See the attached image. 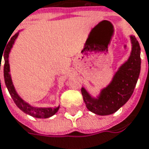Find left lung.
I'll use <instances>...</instances> for the list:
<instances>
[{
  "instance_id": "obj_1",
  "label": "left lung",
  "mask_w": 149,
  "mask_h": 149,
  "mask_svg": "<svg viewBox=\"0 0 149 149\" xmlns=\"http://www.w3.org/2000/svg\"><path fill=\"white\" fill-rule=\"evenodd\" d=\"M130 41L132 50L128 59L120 66L111 81L99 93L94 97L81 87L83 101L90 112L100 116L113 114L131 97L140 74L141 48L135 36L130 35Z\"/></svg>"
}]
</instances>
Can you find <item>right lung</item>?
Listing matches in <instances>:
<instances>
[{"label": "right lung", "mask_w": 149, "mask_h": 149, "mask_svg": "<svg viewBox=\"0 0 149 149\" xmlns=\"http://www.w3.org/2000/svg\"><path fill=\"white\" fill-rule=\"evenodd\" d=\"M21 31H17L14 36L10 38V42H8L7 46L6 47L5 51H3V53H0V59L1 62L2 59V56H3L5 64L3 65L4 68V79H5V83L6 86L7 87L9 93L11 96L12 99L14 101V102L16 103V105L19 107L23 113H26L31 117H34L36 118H47L52 116H53L56 113H57V111L59 110L60 106L56 107H38L31 106L28 102H26V101L22 99L21 97V96L17 93L16 88L14 87L12 78L10 76V63H9V54H10L11 48L13 47V45L16 42V38L19 35V32ZM0 70H1V63H0ZM0 86H1V79H0Z\"/></svg>", "instance_id": "add662e5"}]
</instances>
